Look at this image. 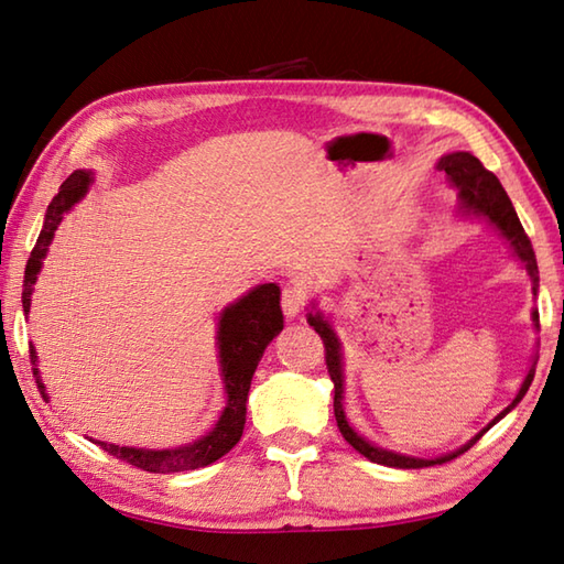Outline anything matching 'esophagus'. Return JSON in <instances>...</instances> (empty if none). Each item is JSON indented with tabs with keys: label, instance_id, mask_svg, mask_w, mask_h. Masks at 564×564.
<instances>
[{
	"label": "esophagus",
	"instance_id": "esophagus-1",
	"mask_svg": "<svg viewBox=\"0 0 564 564\" xmlns=\"http://www.w3.org/2000/svg\"><path fill=\"white\" fill-rule=\"evenodd\" d=\"M304 308V292L299 284H284L282 290V312L286 318H296Z\"/></svg>",
	"mask_w": 564,
	"mask_h": 564
}]
</instances>
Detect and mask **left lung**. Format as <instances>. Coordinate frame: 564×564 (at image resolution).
Returning a JSON list of instances; mask_svg holds the SVG:
<instances>
[{
    "instance_id": "1",
    "label": "left lung",
    "mask_w": 564,
    "mask_h": 564,
    "mask_svg": "<svg viewBox=\"0 0 564 564\" xmlns=\"http://www.w3.org/2000/svg\"><path fill=\"white\" fill-rule=\"evenodd\" d=\"M435 167L443 170L447 182H451V185L457 189L459 212H463L465 216L485 218V221L497 228L499 236L507 240L511 256L521 262L523 270L528 272V278H531L533 294H538V282L540 280H538V262H535L533 246H531V240H528L523 226L519 221V216H516V209H513V204L509 199V194H507V189L501 187V182L497 180V175L481 165L473 153H465V151H455V153L443 155ZM531 318H533V328L540 330L538 308H533ZM306 321H308V326H314L318 336L324 338L326 365H328V375L333 379V411H336V421H338V429L343 433V438H346L360 455L370 459V463L387 465V467L419 469V467L443 465V463H447V459H453L457 455H463L465 451H469V447H473L481 438V435H485L494 426V423L507 416V413L511 409H516V404H519V401L525 397L528 387H531V382H533L535 365H538V355H533L531 367H528V375L523 377V384L519 389V394H516L511 404L503 409L501 413H497V416H494L487 423V426L475 435V438H469L465 445H459L457 451L438 455V457H413V455L387 451V447H379L367 438H362V435L350 426V421L346 416V409H343V399H346V392H343V389H346V387H343V384H346V377H343V343L338 338L336 328H333V324L328 321V316L316 306V302H312V308H308Z\"/></svg>"
}]
</instances>
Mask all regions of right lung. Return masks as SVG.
Listing matches in <instances>:
<instances>
[{
	"mask_svg": "<svg viewBox=\"0 0 564 564\" xmlns=\"http://www.w3.org/2000/svg\"><path fill=\"white\" fill-rule=\"evenodd\" d=\"M91 182H95V172L91 170H75L67 177L61 192L55 194L53 202L45 212V221L41 228V236L36 240V248L31 250V258L26 262L24 272V292H21V304H24V314L31 312V294L36 286L39 272L43 268V260L48 256V246L53 243V236L61 226L63 216L73 209L77 202L85 199ZM284 328V316L280 308V286L274 282L252 286L248 294H243L238 302L228 304L221 314H218L216 324V348H218V372H221L226 404L218 413L212 431L199 435L197 441L180 447H165V451H155V447H131V445H113L105 441H95L99 447H105L109 455L123 459L138 469L155 475H172V473H187V469H199L216 463L224 457L231 447L240 441L246 426V401L250 392L252 375L258 370V362L262 352L272 343V338ZM31 362L33 375H36V384L45 394V384L39 370V352L31 346Z\"/></svg>",
	"mask_w": 564,
	"mask_h": 564,
	"instance_id": "add662e5",
	"label": "right lung"
}]
</instances>
